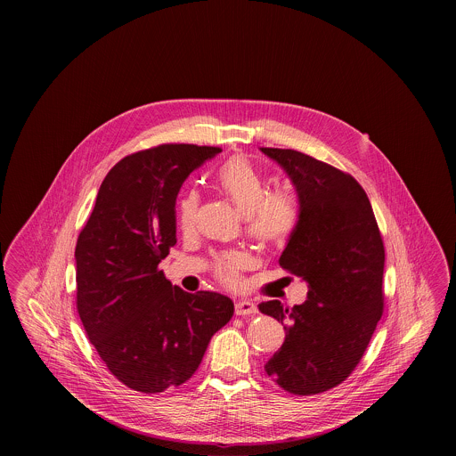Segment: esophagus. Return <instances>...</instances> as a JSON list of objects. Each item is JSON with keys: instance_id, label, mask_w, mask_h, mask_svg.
Segmentation results:
<instances>
[{"instance_id": "34e87169", "label": "esophagus", "mask_w": 456, "mask_h": 456, "mask_svg": "<svg viewBox=\"0 0 456 456\" xmlns=\"http://www.w3.org/2000/svg\"><path fill=\"white\" fill-rule=\"evenodd\" d=\"M256 313H258V307H256V304L251 303V301L242 299V301L236 303V314L238 316H249V314H256Z\"/></svg>"}]
</instances>
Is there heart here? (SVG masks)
Segmentation results:
<instances>
[{
  "mask_svg": "<svg viewBox=\"0 0 456 456\" xmlns=\"http://www.w3.org/2000/svg\"><path fill=\"white\" fill-rule=\"evenodd\" d=\"M218 181L248 220V232L261 244H282L299 224L296 201L283 193L268 195L266 183L253 164L244 157H232L218 169ZM200 195L188 191L179 201V224L184 231L195 227ZM246 266V256L238 251L220 256L216 266L220 282L236 285L239 272Z\"/></svg>",
  "mask_w": 456,
  "mask_h": 456,
  "instance_id": "obj_1",
  "label": "heart"
}]
</instances>
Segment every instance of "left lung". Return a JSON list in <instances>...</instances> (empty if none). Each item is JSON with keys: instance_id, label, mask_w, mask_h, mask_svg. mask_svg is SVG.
<instances>
[{"instance_id": "8db88e82", "label": "left lung", "mask_w": 456, "mask_h": 456, "mask_svg": "<svg viewBox=\"0 0 456 456\" xmlns=\"http://www.w3.org/2000/svg\"><path fill=\"white\" fill-rule=\"evenodd\" d=\"M290 177L299 224L281 256L283 270L307 282V301L260 304L285 330L265 364L294 395H316L346 381L383 314L385 246L362 186L347 173L290 149H261Z\"/></svg>"}]
</instances>
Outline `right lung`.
Masks as SVG:
<instances>
[{
  "instance_id": "1",
  "label": "right lung",
  "mask_w": 456,
  "mask_h": 456,
  "mask_svg": "<svg viewBox=\"0 0 456 456\" xmlns=\"http://www.w3.org/2000/svg\"><path fill=\"white\" fill-rule=\"evenodd\" d=\"M218 147L164 143L104 177L77 248V311L109 370L142 393L179 387L234 314L217 292H184L159 270L175 244V196Z\"/></svg>"
}]
</instances>
